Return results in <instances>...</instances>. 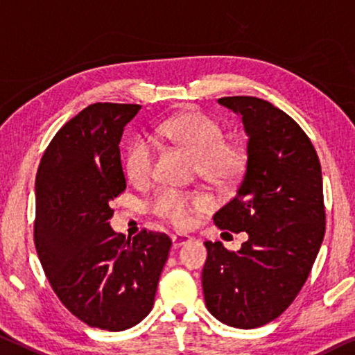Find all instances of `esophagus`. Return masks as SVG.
Masks as SVG:
<instances>
[{"instance_id": "obj_1", "label": "esophagus", "mask_w": 355, "mask_h": 355, "mask_svg": "<svg viewBox=\"0 0 355 355\" xmlns=\"http://www.w3.org/2000/svg\"><path fill=\"white\" fill-rule=\"evenodd\" d=\"M171 241H173V248H181L185 243L190 241V238L187 234H171Z\"/></svg>"}]
</instances>
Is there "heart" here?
Wrapping results in <instances>:
<instances>
[{
  "mask_svg": "<svg viewBox=\"0 0 355 355\" xmlns=\"http://www.w3.org/2000/svg\"><path fill=\"white\" fill-rule=\"evenodd\" d=\"M157 133L168 143L181 147L193 157V170L201 179L216 187H233L246 168V152L234 141L223 139L219 122L206 114L190 109L166 119ZM155 149L144 136H135L123 154V170L136 185L149 181L154 171ZM212 201L206 193L162 189L152 196L149 209L173 227L185 228L195 212L208 211Z\"/></svg>",
  "mask_w": 355,
  "mask_h": 355,
  "instance_id": "1",
  "label": "heart"
}]
</instances>
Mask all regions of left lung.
<instances>
[{
    "label": "left lung",
    "instance_id": "8db88e82",
    "mask_svg": "<svg viewBox=\"0 0 355 355\" xmlns=\"http://www.w3.org/2000/svg\"><path fill=\"white\" fill-rule=\"evenodd\" d=\"M219 103L241 114L249 143L238 192L212 219L249 239L238 252L205 243V302L220 322L257 329L291 306L318 257L325 233L322 171L308 135L279 107L255 96Z\"/></svg>",
    "mask_w": 355,
    "mask_h": 355
}]
</instances>
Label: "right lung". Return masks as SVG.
Masks as SVG:
<instances>
[{
  "mask_svg": "<svg viewBox=\"0 0 355 355\" xmlns=\"http://www.w3.org/2000/svg\"><path fill=\"white\" fill-rule=\"evenodd\" d=\"M139 105L95 103L53 136L36 174L35 246L49 284L87 325L121 331L154 306L171 239L112 232L111 200L127 189L121 143Z\"/></svg>",
  "mask_w": 355,
  "mask_h": 355,
  "instance_id": "right-lung-1",
  "label": "right lung"
}]
</instances>
